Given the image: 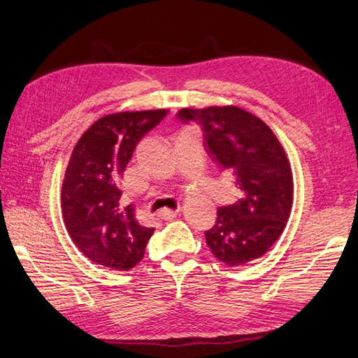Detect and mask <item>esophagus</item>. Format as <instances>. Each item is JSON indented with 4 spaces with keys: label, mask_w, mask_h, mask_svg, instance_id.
Returning <instances> with one entry per match:
<instances>
[{
    "label": "esophagus",
    "mask_w": 358,
    "mask_h": 358,
    "mask_svg": "<svg viewBox=\"0 0 358 358\" xmlns=\"http://www.w3.org/2000/svg\"><path fill=\"white\" fill-rule=\"evenodd\" d=\"M178 211H180V208H178V210H167V208H164V210L159 211L158 216L162 220H172V219L178 216Z\"/></svg>",
    "instance_id": "esophagus-1"
}]
</instances>
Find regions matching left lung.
I'll return each instance as SVG.
<instances>
[{"label":"left lung","instance_id":"left-lung-1","mask_svg":"<svg viewBox=\"0 0 358 358\" xmlns=\"http://www.w3.org/2000/svg\"><path fill=\"white\" fill-rule=\"evenodd\" d=\"M177 117L201 128L208 155L233 177L238 194L205 231L211 253L229 266L263 257L283 233L292 208V173L280 142L263 120L236 106L185 108Z\"/></svg>","mask_w":358,"mask_h":358}]
</instances>
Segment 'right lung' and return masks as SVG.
I'll use <instances>...</instances> for the list:
<instances>
[{
  "instance_id": "obj_1",
  "label": "right lung",
  "mask_w": 358,
  "mask_h": 358,
  "mask_svg": "<svg viewBox=\"0 0 358 358\" xmlns=\"http://www.w3.org/2000/svg\"><path fill=\"white\" fill-rule=\"evenodd\" d=\"M167 113L109 114L76 142L64 177L61 206L71 241L90 262L128 271L144 257L155 229L139 225L133 205L120 203V180L138 142Z\"/></svg>"
}]
</instances>
